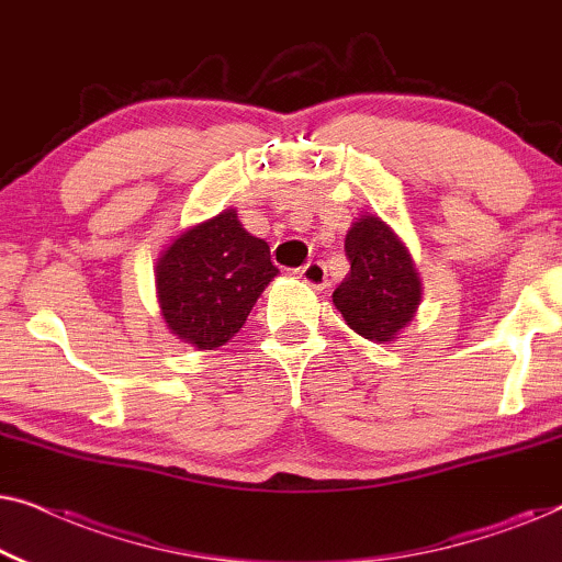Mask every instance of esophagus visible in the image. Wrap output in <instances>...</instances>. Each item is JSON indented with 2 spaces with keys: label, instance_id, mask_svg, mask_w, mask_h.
Returning a JSON list of instances; mask_svg holds the SVG:
<instances>
[{
  "label": "esophagus",
  "instance_id": "esophagus-1",
  "mask_svg": "<svg viewBox=\"0 0 562 562\" xmlns=\"http://www.w3.org/2000/svg\"><path fill=\"white\" fill-rule=\"evenodd\" d=\"M296 273H299V279H302L304 283H310L312 289H325L327 268H325V263H319V260H312V263L299 268Z\"/></svg>",
  "mask_w": 562,
  "mask_h": 562
}]
</instances>
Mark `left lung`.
<instances>
[{"label":"left lung","instance_id":"obj_1","mask_svg":"<svg viewBox=\"0 0 562 562\" xmlns=\"http://www.w3.org/2000/svg\"><path fill=\"white\" fill-rule=\"evenodd\" d=\"M350 273L333 302L360 337L394 342L422 302V281L406 245L375 214H360L345 235Z\"/></svg>","mask_w":562,"mask_h":562}]
</instances>
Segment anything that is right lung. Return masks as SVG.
Returning <instances> with one entry per match:
<instances>
[{"label": "right lung", "instance_id": "right-lung-1", "mask_svg": "<svg viewBox=\"0 0 562 562\" xmlns=\"http://www.w3.org/2000/svg\"><path fill=\"white\" fill-rule=\"evenodd\" d=\"M276 273L268 243L250 235L235 210H225L189 227L160 252V314L179 340L199 350H217L240 333Z\"/></svg>", "mask_w": 562, "mask_h": 562}]
</instances>
